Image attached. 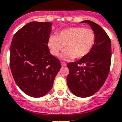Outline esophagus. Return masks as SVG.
Segmentation results:
<instances>
[{
    "instance_id": "34e87169",
    "label": "esophagus",
    "mask_w": 122,
    "mask_h": 122,
    "mask_svg": "<svg viewBox=\"0 0 122 122\" xmlns=\"http://www.w3.org/2000/svg\"><path fill=\"white\" fill-rule=\"evenodd\" d=\"M61 65H62V66H65L66 65V63H65V62H61Z\"/></svg>"
}]
</instances>
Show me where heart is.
Wrapping results in <instances>:
<instances>
[{
	"instance_id": "b5f03b06",
	"label": "heart",
	"mask_w": 122,
	"mask_h": 122,
	"mask_svg": "<svg viewBox=\"0 0 122 122\" xmlns=\"http://www.w3.org/2000/svg\"><path fill=\"white\" fill-rule=\"evenodd\" d=\"M95 41L93 29L81 27H71L61 31L57 36H51L48 41L51 53L58 56L65 46L66 50L61 55L62 59L70 60L81 59L89 53Z\"/></svg>"
}]
</instances>
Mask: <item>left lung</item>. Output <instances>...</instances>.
Masks as SVG:
<instances>
[{"instance_id": "left-lung-1", "label": "left lung", "mask_w": 122, "mask_h": 122, "mask_svg": "<svg viewBox=\"0 0 122 122\" xmlns=\"http://www.w3.org/2000/svg\"><path fill=\"white\" fill-rule=\"evenodd\" d=\"M87 23L95 33V41L89 53L77 62L67 64L66 77L68 88L76 97H89L103 86L109 73L111 63V42L104 29L89 20Z\"/></svg>"}]
</instances>
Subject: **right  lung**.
I'll list each match as a JSON object with an SVG mask.
<instances>
[{"instance_id": "1", "label": "right lung", "mask_w": 122, "mask_h": 122, "mask_svg": "<svg viewBox=\"0 0 122 122\" xmlns=\"http://www.w3.org/2000/svg\"><path fill=\"white\" fill-rule=\"evenodd\" d=\"M49 22L33 21L15 33L10 46V66L15 82L30 97H42L51 90L61 64L51 54Z\"/></svg>"}]
</instances>
